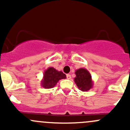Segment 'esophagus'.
<instances>
[{
    "label": "esophagus",
    "mask_w": 130,
    "mask_h": 130,
    "mask_svg": "<svg viewBox=\"0 0 130 130\" xmlns=\"http://www.w3.org/2000/svg\"><path fill=\"white\" fill-rule=\"evenodd\" d=\"M67 79H70L71 78V75L70 74H67Z\"/></svg>",
    "instance_id": "34e87169"
}]
</instances>
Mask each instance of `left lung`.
<instances>
[{"label":"left lung","instance_id":"8db88e82","mask_svg":"<svg viewBox=\"0 0 130 130\" xmlns=\"http://www.w3.org/2000/svg\"><path fill=\"white\" fill-rule=\"evenodd\" d=\"M75 73L76 77L74 78V82L78 89L87 92L92 88L94 82L92 79L91 75L87 69L84 68L77 69Z\"/></svg>","mask_w":130,"mask_h":130}]
</instances>
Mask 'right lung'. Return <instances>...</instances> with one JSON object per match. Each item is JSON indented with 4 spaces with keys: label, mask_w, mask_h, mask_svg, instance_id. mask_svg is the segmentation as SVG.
<instances>
[{
    "label": "right lung",
    "mask_w": 130,
    "mask_h": 130,
    "mask_svg": "<svg viewBox=\"0 0 130 130\" xmlns=\"http://www.w3.org/2000/svg\"><path fill=\"white\" fill-rule=\"evenodd\" d=\"M66 78V75L61 71H58L51 67L44 70L41 85L44 89H52L56 86L60 80Z\"/></svg>",
    "instance_id": "obj_1"
}]
</instances>
